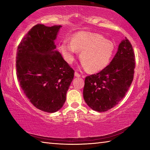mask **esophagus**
<instances>
[{
  "label": "esophagus",
  "mask_w": 150,
  "mask_h": 150,
  "mask_svg": "<svg viewBox=\"0 0 150 150\" xmlns=\"http://www.w3.org/2000/svg\"><path fill=\"white\" fill-rule=\"evenodd\" d=\"M75 77H81V75L79 74L77 72H75Z\"/></svg>",
  "instance_id": "obj_1"
}]
</instances>
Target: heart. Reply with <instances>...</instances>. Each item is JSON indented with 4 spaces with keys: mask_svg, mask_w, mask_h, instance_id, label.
<instances>
[{
    "mask_svg": "<svg viewBox=\"0 0 150 150\" xmlns=\"http://www.w3.org/2000/svg\"><path fill=\"white\" fill-rule=\"evenodd\" d=\"M60 50L69 63L74 61L77 51H79L83 67L94 73L107 67L115 54V46L112 42L96 33L79 32L74 35L72 42L63 40Z\"/></svg>",
    "mask_w": 150,
    "mask_h": 150,
    "instance_id": "b5f03b06",
    "label": "heart"
}]
</instances>
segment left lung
Here are the masks:
<instances>
[{
	"instance_id": "8db88e82",
	"label": "left lung",
	"mask_w": 150,
	"mask_h": 150,
	"mask_svg": "<svg viewBox=\"0 0 150 150\" xmlns=\"http://www.w3.org/2000/svg\"><path fill=\"white\" fill-rule=\"evenodd\" d=\"M135 55L125 38L107 67L85 80L83 97L93 110L105 112L115 106L126 95L133 81Z\"/></svg>"
}]
</instances>
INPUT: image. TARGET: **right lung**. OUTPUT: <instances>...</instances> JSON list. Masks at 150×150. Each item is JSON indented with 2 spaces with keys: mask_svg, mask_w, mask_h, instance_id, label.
Instances as JSON below:
<instances>
[{
  "mask_svg": "<svg viewBox=\"0 0 150 150\" xmlns=\"http://www.w3.org/2000/svg\"><path fill=\"white\" fill-rule=\"evenodd\" d=\"M61 28L35 25L22 38L16 53L20 87L35 107L50 113L62 107L74 77V71L55 50Z\"/></svg>",
  "mask_w": 150,
  "mask_h": 150,
  "instance_id": "add662e5",
  "label": "right lung"
}]
</instances>
